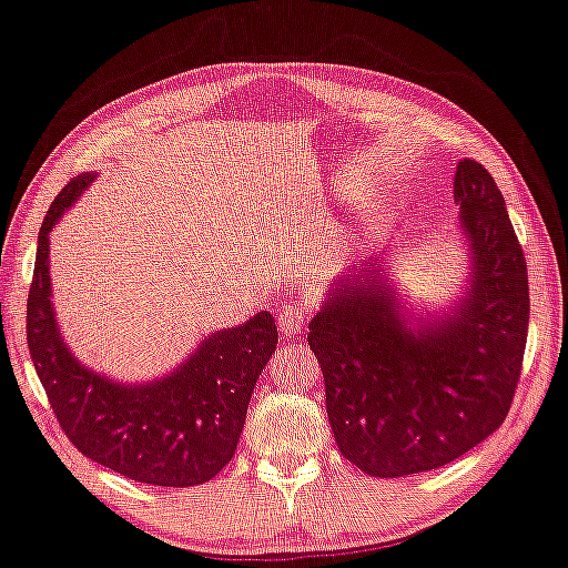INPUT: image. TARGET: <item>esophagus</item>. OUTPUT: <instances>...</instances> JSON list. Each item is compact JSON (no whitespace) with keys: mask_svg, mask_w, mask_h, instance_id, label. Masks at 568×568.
<instances>
[{"mask_svg":"<svg viewBox=\"0 0 568 568\" xmlns=\"http://www.w3.org/2000/svg\"><path fill=\"white\" fill-rule=\"evenodd\" d=\"M306 311L303 306H295V303H287V306L277 313V326H281V334L283 336H295L303 332V326H306Z\"/></svg>","mask_w":568,"mask_h":568,"instance_id":"1","label":"esophagus"}]
</instances>
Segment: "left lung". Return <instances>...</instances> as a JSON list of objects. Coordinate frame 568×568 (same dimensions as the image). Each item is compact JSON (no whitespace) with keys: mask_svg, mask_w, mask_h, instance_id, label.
Returning a JSON list of instances; mask_svg holds the SVG:
<instances>
[{"mask_svg":"<svg viewBox=\"0 0 568 568\" xmlns=\"http://www.w3.org/2000/svg\"><path fill=\"white\" fill-rule=\"evenodd\" d=\"M471 277L454 313L410 324L375 260L352 267L308 324L326 413L346 459L372 477L444 467L503 426L528 338V267L495 178L454 175Z\"/></svg>","mask_w":568,"mask_h":568,"instance_id":"1","label":"left lung"}]
</instances>
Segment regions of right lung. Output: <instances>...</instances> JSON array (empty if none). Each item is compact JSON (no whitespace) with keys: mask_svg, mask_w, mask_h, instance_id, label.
I'll return each instance as SVG.
<instances>
[{"mask_svg":"<svg viewBox=\"0 0 568 568\" xmlns=\"http://www.w3.org/2000/svg\"><path fill=\"white\" fill-rule=\"evenodd\" d=\"M94 178L75 175L42 219L28 295L32 365L63 434L91 462L145 485H201L232 462L252 390L275 352L277 326L262 311L247 324L206 336L171 375L142 385H120L83 367L55 324L48 234Z\"/></svg>","mask_w":568,"mask_h":568,"instance_id":"right-lung-1","label":"right lung"}]
</instances>
